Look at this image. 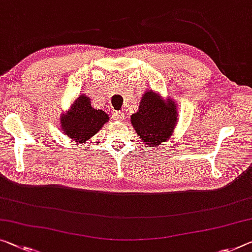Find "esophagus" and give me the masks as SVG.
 <instances>
[{
  "label": "esophagus",
  "mask_w": 252,
  "mask_h": 252,
  "mask_svg": "<svg viewBox=\"0 0 252 252\" xmlns=\"http://www.w3.org/2000/svg\"><path fill=\"white\" fill-rule=\"evenodd\" d=\"M113 117H114L115 121L122 122V121H124V117H125V115H124L123 111H114Z\"/></svg>",
  "instance_id": "obj_1"
}]
</instances>
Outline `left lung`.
Instances as JSON below:
<instances>
[{
	"mask_svg": "<svg viewBox=\"0 0 252 252\" xmlns=\"http://www.w3.org/2000/svg\"><path fill=\"white\" fill-rule=\"evenodd\" d=\"M178 110L172 99H162L158 92L146 91L142 96L137 113L130 116L136 134L148 149H154L166 141L175 130Z\"/></svg>",
	"mask_w": 252,
	"mask_h": 252,
	"instance_id": "obj_1",
	"label": "left lung"
}]
</instances>
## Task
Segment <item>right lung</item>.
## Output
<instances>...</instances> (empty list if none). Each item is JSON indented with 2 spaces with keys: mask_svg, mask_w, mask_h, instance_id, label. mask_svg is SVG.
Wrapping results in <instances>:
<instances>
[{
  "mask_svg": "<svg viewBox=\"0 0 252 252\" xmlns=\"http://www.w3.org/2000/svg\"><path fill=\"white\" fill-rule=\"evenodd\" d=\"M109 121V116L103 110L94 109L91 99L80 95L69 108L61 116V127L65 135L77 143H86L98 133Z\"/></svg>",
  "mask_w": 252,
  "mask_h": 252,
  "instance_id": "add662e5",
  "label": "right lung"
}]
</instances>
